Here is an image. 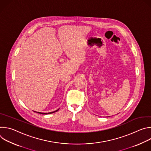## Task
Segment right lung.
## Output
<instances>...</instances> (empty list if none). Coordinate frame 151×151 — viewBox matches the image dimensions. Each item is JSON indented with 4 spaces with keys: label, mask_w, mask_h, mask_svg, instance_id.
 I'll return each mask as SVG.
<instances>
[{
    "label": "right lung",
    "mask_w": 151,
    "mask_h": 151,
    "mask_svg": "<svg viewBox=\"0 0 151 151\" xmlns=\"http://www.w3.org/2000/svg\"><path fill=\"white\" fill-rule=\"evenodd\" d=\"M58 109H57V111H55L54 112H49V113H42V112H37V113H39V114H44V115H47V114H52V113H54V112H56L57 111H58Z\"/></svg>",
    "instance_id": "obj_1"
}]
</instances>
